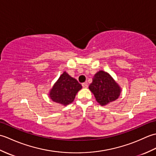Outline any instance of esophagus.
I'll list each match as a JSON object with an SVG mask.
<instances>
[{"mask_svg":"<svg viewBox=\"0 0 156 156\" xmlns=\"http://www.w3.org/2000/svg\"><path fill=\"white\" fill-rule=\"evenodd\" d=\"M82 87L84 88H88V84H87V82H84V83H82Z\"/></svg>","mask_w":156,"mask_h":156,"instance_id":"obj_1","label":"esophagus"}]
</instances>
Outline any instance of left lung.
Masks as SVG:
<instances>
[{
    "mask_svg": "<svg viewBox=\"0 0 156 156\" xmlns=\"http://www.w3.org/2000/svg\"><path fill=\"white\" fill-rule=\"evenodd\" d=\"M89 89L94 94L96 100L102 106L117 100L121 89L107 72L99 71L92 78Z\"/></svg>",
    "mask_w": 156,
    "mask_h": 156,
    "instance_id": "obj_1",
    "label": "left lung"
}]
</instances>
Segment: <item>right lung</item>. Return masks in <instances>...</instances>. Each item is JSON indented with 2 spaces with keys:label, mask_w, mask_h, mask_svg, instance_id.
Segmentation results:
<instances>
[{
  "label": "right lung",
  "mask_w": 156,
  "mask_h": 156,
  "mask_svg": "<svg viewBox=\"0 0 156 156\" xmlns=\"http://www.w3.org/2000/svg\"><path fill=\"white\" fill-rule=\"evenodd\" d=\"M81 88V84L65 72L52 88L49 96L53 101L67 105L72 103Z\"/></svg>",
  "instance_id": "1"
}]
</instances>
